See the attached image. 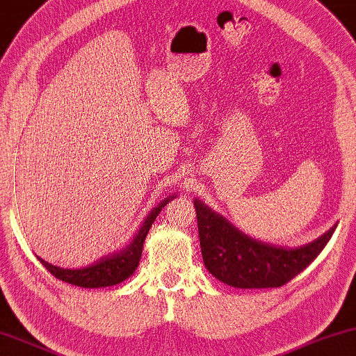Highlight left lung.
<instances>
[{
	"mask_svg": "<svg viewBox=\"0 0 356 356\" xmlns=\"http://www.w3.org/2000/svg\"><path fill=\"white\" fill-rule=\"evenodd\" d=\"M204 266L221 282L238 289H268L287 284L326 247L335 226L298 248L274 247L240 232L207 204L195 200Z\"/></svg>",
	"mask_w": 356,
	"mask_h": 356,
	"instance_id": "8db88e82",
	"label": "left lung"
}]
</instances>
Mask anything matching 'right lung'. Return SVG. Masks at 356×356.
I'll list each match as a JSON object with an SVG mask.
<instances>
[{
    "instance_id": "obj_1",
    "label": "right lung",
    "mask_w": 356,
    "mask_h": 356,
    "mask_svg": "<svg viewBox=\"0 0 356 356\" xmlns=\"http://www.w3.org/2000/svg\"><path fill=\"white\" fill-rule=\"evenodd\" d=\"M172 198L174 197L166 198L148 214V218L145 219L143 226L140 227L138 234L135 235L132 243H130L127 248H124L122 252L119 253L111 254V257L102 258L99 261L92 264V266H87L82 269H64V268L53 266V264L43 261L42 258H38V261L42 263L43 266L47 268L56 279L63 280V282L77 285V287L98 289V287H109V285L121 284L122 280H126L135 273V269H137L140 263V257H142L143 242L149 227H152V224L154 222V219H156L158 214L161 213V209L166 207Z\"/></svg>"
}]
</instances>
